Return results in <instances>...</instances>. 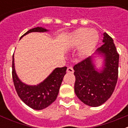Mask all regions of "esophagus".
I'll list each match as a JSON object with an SVG mask.
<instances>
[{
    "instance_id": "1",
    "label": "esophagus",
    "mask_w": 128,
    "mask_h": 128,
    "mask_svg": "<svg viewBox=\"0 0 128 128\" xmlns=\"http://www.w3.org/2000/svg\"><path fill=\"white\" fill-rule=\"evenodd\" d=\"M66 72H68V73H70V74H72V73H74V69H73V68L71 67V66H69V67L67 68V69H66Z\"/></svg>"
}]
</instances>
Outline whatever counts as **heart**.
Wrapping results in <instances>:
<instances>
[{"instance_id":"heart-1","label":"heart","mask_w":128,"mask_h":128,"mask_svg":"<svg viewBox=\"0 0 128 128\" xmlns=\"http://www.w3.org/2000/svg\"><path fill=\"white\" fill-rule=\"evenodd\" d=\"M99 41L98 32L94 29L80 28L73 33L72 42L75 46L81 44L79 54L81 57L88 56Z\"/></svg>"}]
</instances>
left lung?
Listing matches in <instances>:
<instances>
[{
    "label": "left lung",
    "mask_w": 128,
    "mask_h": 128,
    "mask_svg": "<svg viewBox=\"0 0 128 128\" xmlns=\"http://www.w3.org/2000/svg\"><path fill=\"white\" fill-rule=\"evenodd\" d=\"M103 36L104 44L96 52L104 58L102 70H97L91 56L74 66L76 94L83 103L93 107L100 106L110 98L118 79L119 54L112 38L106 32Z\"/></svg>",
    "instance_id": "1"
}]
</instances>
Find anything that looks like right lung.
I'll return each mask as SVG.
<instances>
[{
  "label": "right lung",
  "mask_w": 128,
  "mask_h": 128,
  "mask_svg": "<svg viewBox=\"0 0 128 128\" xmlns=\"http://www.w3.org/2000/svg\"><path fill=\"white\" fill-rule=\"evenodd\" d=\"M48 30L37 27L29 30L20 37V39L32 32H46ZM66 66L56 68L43 82L37 85H28L19 80L14 68V56L12 62V78L18 96L30 108L40 110L51 104L57 98L63 77L66 74Z\"/></svg>",
  "instance_id": "1"
}]
</instances>
